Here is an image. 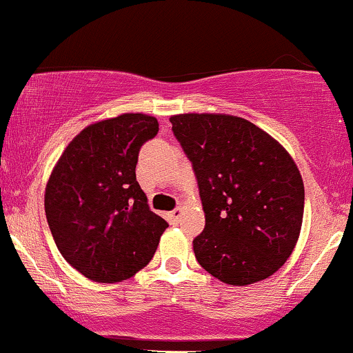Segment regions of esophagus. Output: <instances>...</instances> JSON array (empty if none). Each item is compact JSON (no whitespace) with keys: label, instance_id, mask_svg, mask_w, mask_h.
<instances>
[{"label":"esophagus","instance_id":"1","mask_svg":"<svg viewBox=\"0 0 353 353\" xmlns=\"http://www.w3.org/2000/svg\"><path fill=\"white\" fill-rule=\"evenodd\" d=\"M169 216H171V221L174 222V224H177V222L181 221V216H182V209L181 208H177V209H174L171 214H169Z\"/></svg>","mask_w":353,"mask_h":353}]
</instances>
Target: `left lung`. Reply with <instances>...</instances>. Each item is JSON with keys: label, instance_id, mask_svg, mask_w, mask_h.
I'll list each match as a JSON object with an SVG mask.
<instances>
[{"label": "left lung", "instance_id": "obj_1", "mask_svg": "<svg viewBox=\"0 0 353 353\" xmlns=\"http://www.w3.org/2000/svg\"><path fill=\"white\" fill-rule=\"evenodd\" d=\"M196 172L205 228L192 241L202 269L229 285L277 272L297 244L303 181L285 148L230 114L169 117Z\"/></svg>", "mask_w": 353, "mask_h": 353}]
</instances>
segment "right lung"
Wrapping results in <instances>:
<instances>
[{
	"instance_id": "right-lung-1",
	"label": "right lung",
	"mask_w": 353,
	"mask_h": 353,
	"mask_svg": "<svg viewBox=\"0 0 353 353\" xmlns=\"http://www.w3.org/2000/svg\"><path fill=\"white\" fill-rule=\"evenodd\" d=\"M157 119L124 112L84 128L52 168L44 210L61 255L84 277L116 283L144 269L168 222L136 181L139 149Z\"/></svg>"
}]
</instances>
